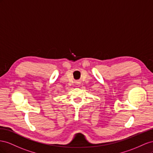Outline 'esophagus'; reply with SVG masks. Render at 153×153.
Returning a JSON list of instances; mask_svg holds the SVG:
<instances>
[{
  "mask_svg": "<svg viewBox=\"0 0 153 153\" xmlns=\"http://www.w3.org/2000/svg\"><path fill=\"white\" fill-rule=\"evenodd\" d=\"M78 84H79V83H78Z\"/></svg>",
  "mask_w": 153,
  "mask_h": 153,
  "instance_id": "1",
  "label": "esophagus"
}]
</instances>
